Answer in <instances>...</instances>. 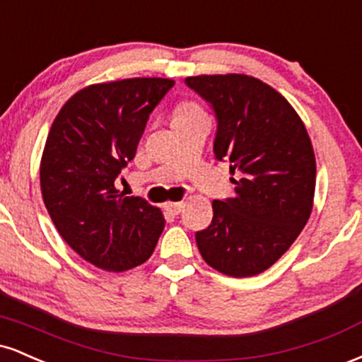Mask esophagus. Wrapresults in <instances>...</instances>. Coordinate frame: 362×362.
I'll return each instance as SVG.
<instances>
[{
	"instance_id": "obj_1",
	"label": "esophagus",
	"mask_w": 362,
	"mask_h": 362,
	"mask_svg": "<svg viewBox=\"0 0 362 362\" xmlns=\"http://www.w3.org/2000/svg\"><path fill=\"white\" fill-rule=\"evenodd\" d=\"M182 207H184V202H167V204H165V211L170 214L177 216L182 211Z\"/></svg>"
}]
</instances>
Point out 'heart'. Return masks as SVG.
<instances>
[{"label": "heart", "instance_id": "1", "mask_svg": "<svg viewBox=\"0 0 362 362\" xmlns=\"http://www.w3.org/2000/svg\"><path fill=\"white\" fill-rule=\"evenodd\" d=\"M197 114H202L201 107L195 105V103H182V105H178L175 112H173V119H182V117H192V115H197Z\"/></svg>", "mask_w": 362, "mask_h": 362}]
</instances>
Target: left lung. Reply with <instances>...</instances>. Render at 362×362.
Returning a JSON list of instances; mask_svg holds the SVG:
<instances>
[{"label": "left lung", "mask_w": 362, "mask_h": 362, "mask_svg": "<svg viewBox=\"0 0 362 362\" xmlns=\"http://www.w3.org/2000/svg\"><path fill=\"white\" fill-rule=\"evenodd\" d=\"M185 83L214 110V155L238 177L235 197L214 201L213 221L195 233L199 252L226 276H257L281 259L313 209L310 136L291 103L257 78L202 74Z\"/></svg>", "instance_id": "1"}]
</instances>
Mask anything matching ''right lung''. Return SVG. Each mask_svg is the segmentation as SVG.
Masks as SVG:
<instances>
[{
    "label": "right lung",
    "mask_w": 362,
    "mask_h": 362,
    "mask_svg": "<svg viewBox=\"0 0 362 362\" xmlns=\"http://www.w3.org/2000/svg\"><path fill=\"white\" fill-rule=\"evenodd\" d=\"M173 85L167 78L90 85L62 105L49 131L40 161L44 204L64 242L103 271L144 264L165 228L158 207L124 197L114 182Z\"/></svg>",
    "instance_id": "right-lung-1"
}]
</instances>
